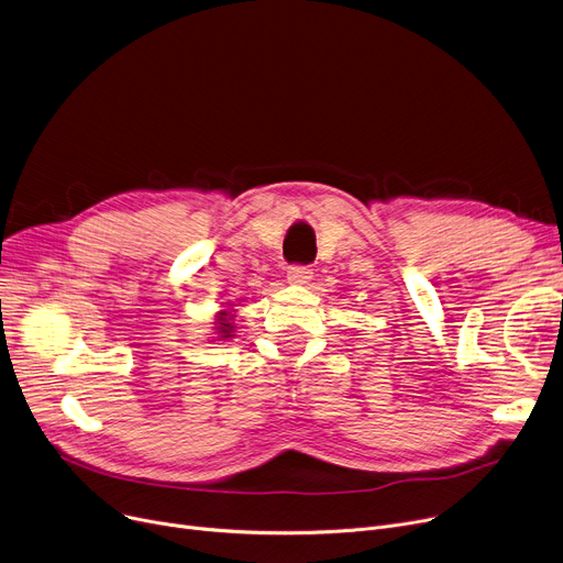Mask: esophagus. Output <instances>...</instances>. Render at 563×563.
<instances>
[{"mask_svg":"<svg viewBox=\"0 0 563 563\" xmlns=\"http://www.w3.org/2000/svg\"><path fill=\"white\" fill-rule=\"evenodd\" d=\"M312 278V272L308 266H289L287 269V283L291 285H308Z\"/></svg>","mask_w":563,"mask_h":563,"instance_id":"obj_1","label":"esophagus"}]
</instances>
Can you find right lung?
<instances>
[{
  "label": "right lung",
  "mask_w": 563,
  "mask_h": 563,
  "mask_svg": "<svg viewBox=\"0 0 563 563\" xmlns=\"http://www.w3.org/2000/svg\"><path fill=\"white\" fill-rule=\"evenodd\" d=\"M232 308H234V303H221V310L214 312L212 342H228L236 335V323H234L236 310H232Z\"/></svg>",
  "instance_id": "obj_1"
}]
</instances>
